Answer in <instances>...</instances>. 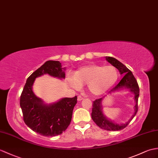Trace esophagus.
<instances>
[{"mask_svg":"<svg viewBox=\"0 0 158 158\" xmlns=\"http://www.w3.org/2000/svg\"><path fill=\"white\" fill-rule=\"evenodd\" d=\"M83 100V97H81V96H78V98H77V100L78 101H81V100Z\"/></svg>","mask_w":158,"mask_h":158,"instance_id":"esophagus-1","label":"esophagus"}]
</instances>
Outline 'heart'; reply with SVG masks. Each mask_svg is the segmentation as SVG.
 I'll list each match as a JSON object with an SVG mask.
<instances>
[{
    "mask_svg": "<svg viewBox=\"0 0 158 158\" xmlns=\"http://www.w3.org/2000/svg\"><path fill=\"white\" fill-rule=\"evenodd\" d=\"M118 76V70L113 66L88 64L79 68L74 77H69V82L77 89L86 84L91 95L100 96L115 85Z\"/></svg>",
    "mask_w": 158,
    "mask_h": 158,
    "instance_id": "b5f03b06",
    "label": "heart"
}]
</instances>
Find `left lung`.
<instances>
[{"label":"left lung","mask_w":158,"mask_h":158,"mask_svg":"<svg viewBox=\"0 0 158 158\" xmlns=\"http://www.w3.org/2000/svg\"><path fill=\"white\" fill-rule=\"evenodd\" d=\"M106 60L110 64H111L112 66L118 69L120 75H124V77L120 80L119 83L115 87H114L110 91H109L108 94L119 92V91L124 89H126L129 92L133 94L135 101L134 112L133 114L131 117V118L124 123L119 124L114 120L108 118L104 114L103 112V107H102V101L104 100V99L106 97L104 96L100 99H98V100L93 102L91 118H92L93 120L96 123L97 125L99 127H100L101 129L106 131H116L124 129L129 124L131 120L134 118V116L136 115L138 109L137 102L139 96V88L137 80L135 79L133 73L125 65H124L122 62H120L119 60L113 57L106 56Z\"/></svg>","instance_id":"obj_1"}]
</instances>
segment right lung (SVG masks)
Wrapping results in <instances>:
<instances>
[{
    "mask_svg": "<svg viewBox=\"0 0 158 158\" xmlns=\"http://www.w3.org/2000/svg\"><path fill=\"white\" fill-rule=\"evenodd\" d=\"M65 71L66 67L62 68L59 61H46L27 78L21 95L20 106L25 123L43 136H56L67 129L77 98H62L48 104L34 94L33 85L36 78L46 74L64 79Z\"/></svg>",
    "mask_w": 158,
    "mask_h": 158,
    "instance_id": "add662e5",
    "label": "right lung"
}]
</instances>
